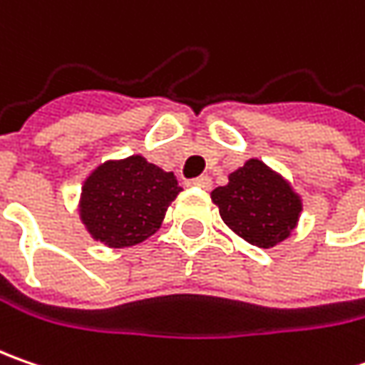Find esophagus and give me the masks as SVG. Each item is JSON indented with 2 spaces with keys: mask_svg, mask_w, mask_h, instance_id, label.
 <instances>
[{
  "mask_svg": "<svg viewBox=\"0 0 365 365\" xmlns=\"http://www.w3.org/2000/svg\"><path fill=\"white\" fill-rule=\"evenodd\" d=\"M189 187H199V189H211V178L209 176H197L189 180Z\"/></svg>",
  "mask_w": 365,
  "mask_h": 365,
  "instance_id": "34e87169",
  "label": "esophagus"
}]
</instances>
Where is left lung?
<instances>
[{
  "mask_svg": "<svg viewBox=\"0 0 365 365\" xmlns=\"http://www.w3.org/2000/svg\"><path fill=\"white\" fill-rule=\"evenodd\" d=\"M211 199L230 230L264 250L287 240L302 209L287 180L256 158L232 173L230 182L213 190Z\"/></svg>",
  "mask_w": 365,
  "mask_h": 365,
  "instance_id": "1",
  "label": "left lung"
}]
</instances>
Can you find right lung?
Wrapping results in <instances>:
<instances>
[{
    "mask_svg": "<svg viewBox=\"0 0 365 365\" xmlns=\"http://www.w3.org/2000/svg\"><path fill=\"white\" fill-rule=\"evenodd\" d=\"M180 190L173 173L142 156L106 162L83 185L81 219L106 245H135L156 233Z\"/></svg>",
    "mask_w": 365,
    "mask_h": 365,
    "instance_id": "obj_1",
    "label": "right lung"
}]
</instances>
